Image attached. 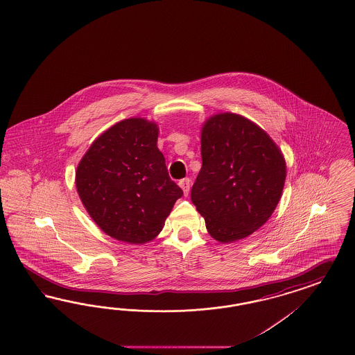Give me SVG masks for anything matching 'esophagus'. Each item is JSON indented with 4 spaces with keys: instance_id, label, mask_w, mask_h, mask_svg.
Returning <instances> with one entry per match:
<instances>
[{
    "instance_id": "esophagus-1",
    "label": "esophagus",
    "mask_w": 355,
    "mask_h": 355,
    "mask_svg": "<svg viewBox=\"0 0 355 355\" xmlns=\"http://www.w3.org/2000/svg\"><path fill=\"white\" fill-rule=\"evenodd\" d=\"M180 186H181V189L183 190V193L184 195H187L189 193V191H190V186H191V180L190 178H183V180H181L180 181V183H178Z\"/></svg>"
}]
</instances>
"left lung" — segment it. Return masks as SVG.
<instances>
[{"label": "left lung", "mask_w": 355, "mask_h": 355, "mask_svg": "<svg viewBox=\"0 0 355 355\" xmlns=\"http://www.w3.org/2000/svg\"><path fill=\"white\" fill-rule=\"evenodd\" d=\"M202 169L191 200L218 242L250 236L277 207L286 177L284 156L264 130L223 113L202 130Z\"/></svg>", "instance_id": "obj_1"}]
</instances>
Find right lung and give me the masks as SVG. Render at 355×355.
<instances>
[{"mask_svg": "<svg viewBox=\"0 0 355 355\" xmlns=\"http://www.w3.org/2000/svg\"><path fill=\"white\" fill-rule=\"evenodd\" d=\"M157 135L153 122L123 119L92 143L76 168V190L87 212L122 242L153 239L183 195L169 177Z\"/></svg>", "mask_w": 355, "mask_h": 355, "instance_id": "1", "label": "right lung"}]
</instances>
